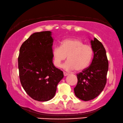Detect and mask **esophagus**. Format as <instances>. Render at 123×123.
<instances>
[{"instance_id": "1", "label": "esophagus", "mask_w": 123, "mask_h": 123, "mask_svg": "<svg viewBox=\"0 0 123 123\" xmlns=\"http://www.w3.org/2000/svg\"><path fill=\"white\" fill-rule=\"evenodd\" d=\"M69 74V73H66V72H63V75H64V76H68V75Z\"/></svg>"}]
</instances>
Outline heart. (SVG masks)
Wrapping results in <instances>:
<instances>
[{
	"label": "heart",
	"instance_id": "obj_1",
	"mask_svg": "<svg viewBox=\"0 0 123 123\" xmlns=\"http://www.w3.org/2000/svg\"><path fill=\"white\" fill-rule=\"evenodd\" d=\"M54 64L57 68L61 66L62 62L66 59L63 68L67 70L82 71L91 64L93 57V50L91 45L85 44L82 40L70 38L63 40L60 47L53 48Z\"/></svg>",
	"mask_w": 123,
	"mask_h": 123
}]
</instances>
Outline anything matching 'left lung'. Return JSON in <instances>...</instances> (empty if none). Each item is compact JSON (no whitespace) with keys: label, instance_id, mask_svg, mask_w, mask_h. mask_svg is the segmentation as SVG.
I'll use <instances>...</instances> for the list:
<instances>
[{"label":"left lung","instance_id":"left-lung-1","mask_svg":"<svg viewBox=\"0 0 123 123\" xmlns=\"http://www.w3.org/2000/svg\"><path fill=\"white\" fill-rule=\"evenodd\" d=\"M93 58L91 65L77 74V84L74 89L75 95L84 101L97 97L104 89L108 70V61L104 46L97 38L91 41Z\"/></svg>","mask_w":123,"mask_h":123}]
</instances>
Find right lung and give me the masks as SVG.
<instances>
[{
	"label": "right lung",
	"instance_id": "1",
	"mask_svg": "<svg viewBox=\"0 0 123 123\" xmlns=\"http://www.w3.org/2000/svg\"><path fill=\"white\" fill-rule=\"evenodd\" d=\"M51 32H35L23 43L18 57L19 78L30 97L47 101L54 97L57 86L63 78L62 71L53 62Z\"/></svg>",
	"mask_w": 123,
	"mask_h": 123
}]
</instances>
